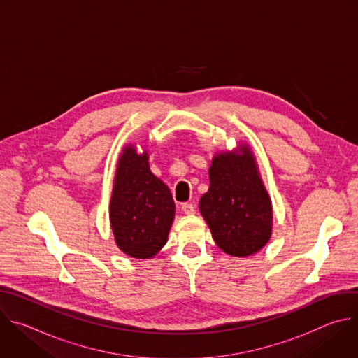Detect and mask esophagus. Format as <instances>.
Listing matches in <instances>:
<instances>
[{
	"label": "esophagus",
	"mask_w": 358,
	"mask_h": 358,
	"mask_svg": "<svg viewBox=\"0 0 358 358\" xmlns=\"http://www.w3.org/2000/svg\"><path fill=\"white\" fill-rule=\"evenodd\" d=\"M181 210H182L184 214L191 215V214L195 213V206H194V203H189V202H184V203H181Z\"/></svg>",
	"instance_id": "obj_1"
}]
</instances>
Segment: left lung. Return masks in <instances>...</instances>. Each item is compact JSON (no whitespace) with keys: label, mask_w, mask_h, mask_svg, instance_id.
<instances>
[{"label":"left lung","mask_w":358,"mask_h":358,"mask_svg":"<svg viewBox=\"0 0 358 358\" xmlns=\"http://www.w3.org/2000/svg\"><path fill=\"white\" fill-rule=\"evenodd\" d=\"M221 152L210 169V189L199 211L217 245L232 257H249L266 245L272 234V206L252 152Z\"/></svg>","instance_id":"1"}]
</instances>
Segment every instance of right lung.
I'll list each match as a JSON object with an SVG mask.
<instances>
[{
	"instance_id": "obj_1",
	"label": "right lung",
	"mask_w": 358,
	"mask_h": 358,
	"mask_svg": "<svg viewBox=\"0 0 358 358\" xmlns=\"http://www.w3.org/2000/svg\"><path fill=\"white\" fill-rule=\"evenodd\" d=\"M147 152L126 147L119 159L110 201L117 246L131 258L148 259L167 242L176 203L169 187L150 171Z\"/></svg>"
}]
</instances>
